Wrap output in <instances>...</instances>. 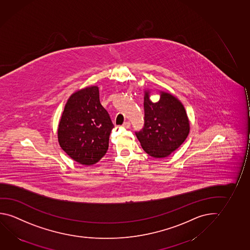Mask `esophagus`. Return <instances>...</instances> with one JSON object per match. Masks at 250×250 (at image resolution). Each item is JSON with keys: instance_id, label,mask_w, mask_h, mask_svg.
I'll list each match as a JSON object with an SVG mask.
<instances>
[{"instance_id": "34e87169", "label": "esophagus", "mask_w": 250, "mask_h": 250, "mask_svg": "<svg viewBox=\"0 0 250 250\" xmlns=\"http://www.w3.org/2000/svg\"><path fill=\"white\" fill-rule=\"evenodd\" d=\"M122 126H123L124 128H125V129H128V128H130V126H131V124H130V122L126 121V122H125V123L123 124Z\"/></svg>"}]
</instances>
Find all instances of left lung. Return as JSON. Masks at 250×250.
Masks as SVG:
<instances>
[{
    "mask_svg": "<svg viewBox=\"0 0 250 250\" xmlns=\"http://www.w3.org/2000/svg\"><path fill=\"white\" fill-rule=\"evenodd\" d=\"M154 103L150 90H145V126L136 132L143 150L150 157L164 158L185 142L189 132V120L184 104L169 92H159Z\"/></svg>",
    "mask_w": 250,
    "mask_h": 250,
    "instance_id": "left-lung-1",
    "label": "left lung"
}]
</instances>
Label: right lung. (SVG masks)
Returning <instances> with one entry per match:
<instances>
[{"instance_id":"right-lung-1","label":"right lung","mask_w":250,"mask_h":250,"mask_svg":"<svg viewBox=\"0 0 250 250\" xmlns=\"http://www.w3.org/2000/svg\"><path fill=\"white\" fill-rule=\"evenodd\" d=\"M114 125L100 101L97 85L80 89L69 97L58 127V141L74 161L92 166L104 157Z\"/></svg>"}]
</instances>
